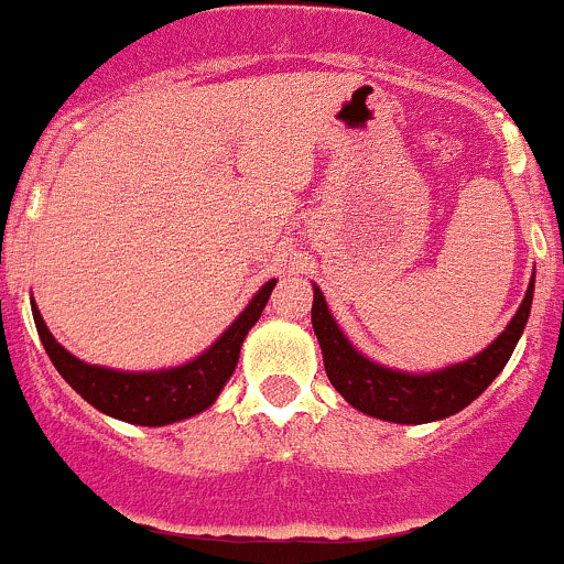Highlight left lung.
I'll use <instances>...</instances> for the list:
<instances>
[{"label": "left lung", "mask_w": 564, "mask_h": 564, "mask_svg": "<svg viewBox=\"0 0 564 564\" xmlns=\"http://www.w3.org/2000/svg\"><path fill=\"white\" fill-rule=\"evenodd\" d=\"M532 290L534 276L516 317L507 323L505 332L482 354L464 361V365L444 367V370L425 372V376L389 370V367L365 359L334 323L321 288H315V301H312V328H315L317 343H321L328 381L354 409L365 411L376 420L422 425V422H436L464 411L505 370L507 359L516 350L523 326L529 321Z\"/></svg>", "instance_id": "8db88e82"}]
</instances>
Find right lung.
I'll return each mask as SVG.
<instances>
[{
    "mask_svg": "<svg viewBox=\"0 0 564 564\" xmlns=\"http://www.w3.org/2000/svg\"><path fill=\"white\" fill-rule=\"evenodd\" d=\"M274 284L276 280L265 282L258 290V295L249 301L247 310L236 317V323L203 356H197L188 365L159 372H120L98 365H85L52 337L35 304H32V315H35L37 334H41L48 359L87 403L104 414L115 416V420L159 427L199 414L219 398L221 387L236 370L243 337L263 315Z\"/></svg>",
    "mask_w": 564,
    "mask_h": 564,
    "instance_id": "obj_1",
    "label": "right lung"
}]
</instances>
